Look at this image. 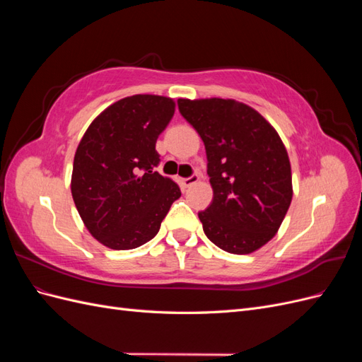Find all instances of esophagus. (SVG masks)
Masks as SVG:
<instances>
[{
	"instance_id": "obj_1",
	"label": "esophagus",
	"mask_w": 362,
	"mask_h": 362,
	"mask_svg": "<svg viewBox=\"0 0 362 362\" xmlns=\"http://www.w3.org/2000/svg\"><path fill=\"white\" fill-rule=\"evenodd\" d=\"M198 181H199V175L198 173L192 175V177H189V178H182V184L185 185V187H190V185L196 184Z\"/></svg>"
}]
</instances>
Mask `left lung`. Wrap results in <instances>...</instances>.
Returning <instances> with one entry per match:
<instances>
[{
    "label": "left lung",
    "instance_id": "8db88e82",
    "mask_svg": "<svg viewBox=\"0 0 362 362\" xmlns=\"http://www.w3.org/2000/svg\"><path fill=\"white\" fill-rule=\"evenodd\" d=\"M206 152L213 202L205 235L229 254H250L276 234L293 198L287 149L267 120L234 100H178Z\"/></svg>",
    "mask_w": 362,
    "mask_h": 362
}]
</instances>
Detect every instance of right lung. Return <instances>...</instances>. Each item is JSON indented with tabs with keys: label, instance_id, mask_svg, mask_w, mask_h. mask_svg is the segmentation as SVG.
<instances>
[{
	"label": "right lung",
	"instance_id": "right-lung-1",
	"mask_svg": "<svg viewBox=\"0 0 362 362\" xmlns=\"http://www.w3.org/2000/svg\"><path fill=\"white\" fill-rule=\"evenodd\" d=\"M175 103L157 95L124 98L98 116L75 152L71 190L86 228L104 246L127 250L158 233L181 190L154 170L158 136Z\"/></svg>",
	"mask_w": 362,
	"mask_h": 362
}]
</instances>
